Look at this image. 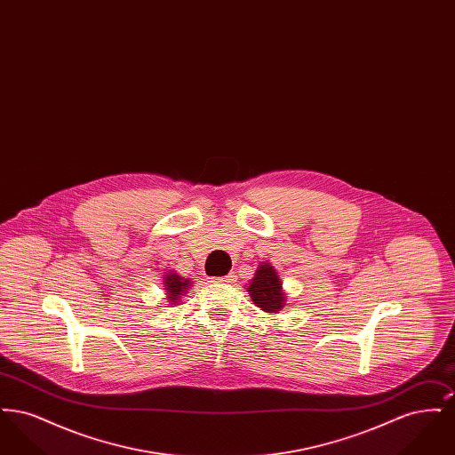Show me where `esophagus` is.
I'll list each match as a JSON object with an SVG mask.
<instances>
[{"instance_id":"34e87169","label":"esophagus","mask_w":455,"mask_h":455,"mask_svg":"<svg viewBox=\"0 0 455 455\" xmlns=\"http://www.w3.org/2000/svg\"><path fill=\"white\" fill-rule=\"evenodd\" d=\"M234 282H235V275H234V273H228L227 276H218V278H212V283H223V284H227V283Z\"/></svg>"}]
</instances>
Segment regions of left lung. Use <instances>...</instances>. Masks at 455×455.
<instances>
[{"label": "left lung", "mask_w": 455, "mask_h": 455, "mask_svg": "<svg viewBox=\"0 0 455 455\" xmlns=\"http://www.w3.org/2000/svg\"><path fill=\"white\" fill-rule=\"evenodd\" d=\"M247 291L252 297L254 303H258V307H260V310L271 312V314L282 310L283 302H284L282 282L271 264L259 266Z\"/></svg>", "instance_id": "obj_1"}]
</instances>
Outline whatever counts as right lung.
I'll use <instances>...</instances> for the list:
<instances>
[{
  "instance_id": "obj_1",
  "label": "right lung",
  "mask_w": 455,
  "mask_h": 455,
  "mask_svg": "<svg viewBox=\"0 0 455 455\" xmlns=\"http://www.w3.org/2000/svg\"><path fill=\"white\" fill-rule=\"evenodd\" d=\"M165 286H167L169 300L177 303L179 295L186 293V290L191 286V283H189V280L180 278V276L175 275V273H171V275H167V278H165ZM175 303H173V305H175Z\"/></svg>"
}]
</instances>
